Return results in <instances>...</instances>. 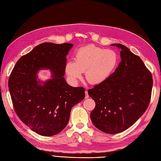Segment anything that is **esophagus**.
Returning <instances> with one entry per match:
<instances>
[{"label":"esophagus","mask_w":161,"mask_h":161,"mask_svg":"<svg viewBox=\"0 0 161 161\" xmlns=\"http://www.w3.org/2000/svg\"><path fill=\"white\" fill-rule=\"evenodd\" d=\"M89 95H88V91H85V98L86 99H87V98H89Z\"/></svg>","instance_id":"obj_1"}]
</instances>
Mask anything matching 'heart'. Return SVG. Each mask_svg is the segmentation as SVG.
Returning <instances> with one entry per match:
<instances>
[{
	"mask_svg": "<svg viewBox=\"0 0 161 161\" xmlns=\"http://www.w3.org/2000/svg\"><path fill=\"white\" fill-rule=\"evenodd\" d=\"M118 63V55L114 50L90 45L76 51L75 62L68 61L65 71L73 82L85 72L86 80L90 84L99 85L108 79Z\"/></svg>",
	"mask_w": 161,
	"mask_h": 161,
	"instance_id": "b5f03b06",
	"label": "heart"
}]
</instances>
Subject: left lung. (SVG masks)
Returning a JSON list of instances; mask_svg holds the SVG:
<instances>
[{"label": "left lung", "mask_w": 161, "mask_h": 161, "mask_svg": "<svg viewBox=\"0 0 161 161\" xmlns=\"http://www.w3.org/2000/svg\"><path fill=\"white\" fill-rule=\"evenodd\" d=\"M121 62L115 72L88 91L95 102L92 124L99 130L115 134L127 130L147 109L153 89V76L141 58L120 43Z\"/></svg>", "instance_id": "1"}]
</instances>
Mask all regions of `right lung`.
I'll list each match as a JSON object with an SVG mask.
<instances>
[{
    "label": "right lung",
    "mask_w": 161,
    "mask_h": 161,
    "mask_svg": "<svg viewBox=\"0 0 161 161\" xmlns=\"http://www.w3.org/2000/svg\"><path fill=\"white\" fill-rule=\"evenodd\" d=\"M72 43L45 42L20 58L8 79L14 109L34 132L52 136L64 130L72 108L84 99L83 87H73L64 79L66 55ZM50 69L52 79L37 80L42 69Z\"/></svg>",
    "instance_id": "obj_1"
}]
</instances>
